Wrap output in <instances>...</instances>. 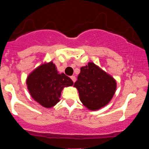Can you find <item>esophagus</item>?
Instances as JSON below:
<instances>
[{"label": "esophagus", "instance_id": "1", "mask_svg": "<svg viewBox=\"0 0 149 149\" xmlns=\"http://www.w3.org/2000/svg\"><path fill=\"white\" fill-rule=\"evenodd\" d=\"M71 79H72V81H73L74 83L76 81V77H75V76H74V75L71 76Z\"/></svg>", "mask_w": 149, "mask_h": 149}]
</instances>
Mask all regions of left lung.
I'll list each match as a JSON object with an SVG mask.
<instances>
[{"label": "left lung", "instance_id": "8db88e82", "mask_svg": "<svg viewBox=\"0 0 149 149\" xmlns=\"http://www.w3.org/2000/svg\"><path fill=\"white\" fill-rule=\"evenodd\" d=\"M77 88L80 100L90 110H97L108 104L116 90L115 79L94 63L89 62L81 68Z\"/></svg>", "mask_w": 149, "mask_h": 149}]
</instances>
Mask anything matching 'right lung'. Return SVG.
I'll return each instance as SVG.
<instances>
[{"label": "right lung", "mask_w": 149, "mask_h": 149, "mask_svg": "<svg viewBox=\"0 0 149 149\" xmlns=\"http://www.w3.org/2000/svg\"><path fill=\"white\" fill-rule=\"evenodd\" d=\"M30 95L45 108H51L60 101L63 88L73 85L65 74L59 73L53 62L45 63L36 68L26 80Z\"/></svg>", "instance_id": "obj_1"}]
</instances>
